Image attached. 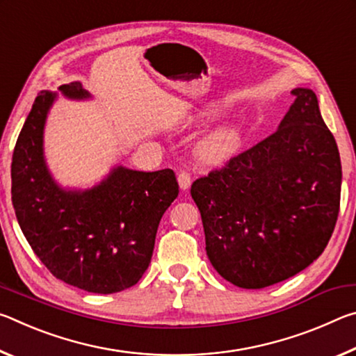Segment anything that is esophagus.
<instances>
[{
    "label": "esophagus",
    "mask_w": 356,
    "mask_h": 356,
    "mask_svg": "<svg viewBox=\"0 0 356 356\" xmlns=\"http://www.w3.org/2000/svg\"><path fill=\"white\" fill-rule=\"evenodd\" d=\"M177 180H179L180 188L186 190L191 185V174L188 171H180L179 176H177Z\"/></svg>",
    "instance_id": "1"
}]
</instances>
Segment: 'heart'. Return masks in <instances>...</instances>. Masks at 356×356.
<instances>
[{
    "mask_svg": "<svg viewBox=\"0 0 356 356\" xmlns=\"http://www.w3.org/2000/svg\"><path fill=\"white\" fill-rule=\"evenodd\" d=\"M215 111L202 113L204 118L213 116ZM242 144V134L236 127H221L212 134L202 138V141L197 144V159L206 165H221L227 161Z\"/></svg>",
    "mask_w": 356,
    "mask_h": 356,
    "instance_id": "obj_1",
    "label": "heart"
}]
</instances>
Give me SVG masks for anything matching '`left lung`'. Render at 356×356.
Wrapping results in <instances>:
<instances>
[{
	"label": "left lung",
	"mask_w": 356,
	"mask_h": 356,
	"mask_svg": "<svg viewBox=\"0 0 356 356\" xmlns=\"http://www.w3.org/2000/svg\"><path fill=\"white\" fill-rule=\"evenodd\" d=\"M278 130L196 179L213 268L242 289L297 275L322 254L341 202V159L317 97L297 88Z\"/></svg>",
	"instance_id": "8db88e82"
}]
</instances>
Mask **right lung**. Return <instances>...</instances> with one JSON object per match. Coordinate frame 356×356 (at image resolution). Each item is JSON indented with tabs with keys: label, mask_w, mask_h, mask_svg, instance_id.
<instances>
[{
	"label": "right lung",
	"mask_w": 356,
	"mask_h": 356,
	"mask_svg": "<svg viewBox=\"0 0 356 356\" xmlns=\"http://www.w3.org/2000/svg\"><path fill=\"white\" fill-rule=\"evenodd\" d=\"M86 99L81 83L59 88ZM56 95L35 97L12 155V204L29 246L53 276L83 291L114 293L135 286L152 257L156 229L179 195L172 170L119 166L100 185L65 191L44 161L42 135Z\"/></svg>",
	"instance_id": "right-lung-1"
}]
</instances>
